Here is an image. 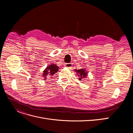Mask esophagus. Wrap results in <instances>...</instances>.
I'll return each mask as SVG.
<instances>
[{
  "instance_id": "34e87169",
  "label": "esophagus",
  "mask_w": 133,
  "mask_h": 133,
  "mask_svg": "<svg viewBox=\"0 0 133 133\" xmlns=\"http://www.w3.org/2000/svg\"><path fill=\"white\" fill-rule=\"evenodd\" d=\"M65 66L66 67H67L69 69H71L72 67V64H71V63H67V64H65Z\"/></svg>"
}]
</instances>
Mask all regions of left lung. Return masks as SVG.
Listing matches in <instances>:
<instances>
[{
  "instance_id": "left-lung-1",
  "label": "left lung",
  "mask_w": 133,
  "mask_h": 133,
  "mask_svg": "<svg viewBox=\"0 0 133 133\" xmlns=\"http://www.w3.org/2000/svg\"><path fill=\"white\" fill-rule=\"evenodd\" d=\"M75 71L78 74V76H79V79L80 80H81L82 79H84L87 77V71H86L85 69H79V70L75 69Z\"/></svg>"
}]
</instances>
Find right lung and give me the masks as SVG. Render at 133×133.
<instances>
[{
	"mask_svg": "<svg viewBox=\"0 0 133 133\" xmlns=\"http://www.w3.org/2000/svg\"><path fill=\"white\" fill-rule=\"evenodd\" d=\"M59 71V67L57 65L54 64H51L45 69L43 72V76L45 78L44 80H46L47 77H50L52 76L55 73H57Z\"/></svg>",
	"mask_w": 133,
	"mask_h": 133,
	"instance_id": "obj_1",
	"label": "right lung"
}]
</instances>
